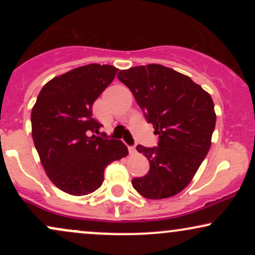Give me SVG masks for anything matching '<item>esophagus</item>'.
<instances>
[{
    "label": "esophagus",
    "mask_w": 255,
    "mask_h": 255,
    "mask_svg": "<svg viewBox=\"0 0 255 255\" xmlns=\"http://www.w3.org/2000/svg\"><path fill=\"white\" fill-rule=\"evenodd\" d=\"M128 151H129L130 154H135L136 153V148L134 147V146H129V147H128Z\"/></svg>",
    "instance_id": "obj_1"
}]
</instances>
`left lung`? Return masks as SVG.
I'll list each match as a JSON object with an SVG mask.
<instances>
[{
    "label": "left lung",
    "instance_id": "1",
    "mask_svg": "<svg viewBox=\"0 0 255 255\" xmlns=\"http://www.w3.org/2000/svg\"><path fill=\"white\" fill-rule=\"evenodd\" d=\"M118 78L159 136L154 147L136 146L150 170L131 184L147 199L174 197L188 186L211 146L216 126L211 96L189 77L162 64L120 71Z\"/></svg>",
    "mask_w": 255,
    "mask_h": 255
}]
</instances>
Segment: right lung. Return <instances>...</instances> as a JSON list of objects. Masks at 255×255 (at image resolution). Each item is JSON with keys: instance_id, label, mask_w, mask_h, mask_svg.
<instances>
[{"instance_id": "1", "label": "right lung", "mask_w": 255, "mask_h": 255, "mask_svg": "<svg viewBox=\"0 0 255 255\" xmlns=\"http://www.w3.org/2000/svg\"><path fill=\"white\" fill-rule=\"evenodd\" d=\"M119 69L109 64L78 67L44 85L31 113L32 137L51 182L72 195L95 192L104 170L128 154L120 140L99 133L92 105Z\"/></svg>"}]
</instances>
